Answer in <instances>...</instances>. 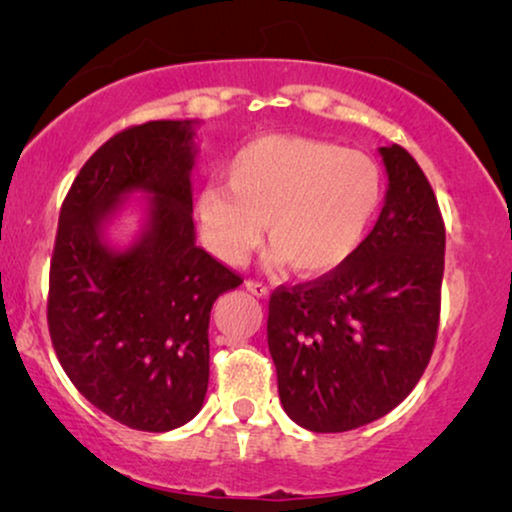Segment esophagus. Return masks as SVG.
<instances>
[{"mask_svg":"<svg viewBox=\"0 0 512 512\" xmlns=\"http://www.w3.org/2000/svg\"><path fill=\"white\" fill-rule=\"evenodd\" d=\"M244 286H247L249 293H254V296H258V298H268L270 296L268 286L261 284V282H254V279H247V282H244Z\"/></svg>","mask_w":512,"mask_h":512,"instance_id":"34e87169","label":"esophagus"}]
</instances>
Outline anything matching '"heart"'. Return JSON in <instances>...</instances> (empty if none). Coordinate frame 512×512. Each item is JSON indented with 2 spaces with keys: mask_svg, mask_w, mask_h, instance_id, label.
Wrapping results in <instances>:
<instances>
[{
  "mask_svg": "<svg viewBox=\"0 0 512 512\" xmlns=\"http://www.w3.org/2000/svg\"><path fill=\"white\" fill-rule=\"evenodd\" d=\"M382 205V172L363 151L305 135H261L226 165V184L207 181L195 195L202 242L226 265H242L272 240V268L293 263L317 277L345 265Z\"/></svg>",
  "mask_w": 512,
  "mask_h": 512,
  "instance_id": "b5f03b06",
  "label": "heart"
}]
</instances>
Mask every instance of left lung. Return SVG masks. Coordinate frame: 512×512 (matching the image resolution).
Instances as JSON below:
<instances>
[{"mask_svg":"<svg viewBox=\"0 0 512 512\" xmlns=\"http://www.w3.org/2000/svg\"><path fill=\"white\" fill-rule=\"evenodd\" d=\"M387 193L345 265L270 296L268 347L284 412L314 433L375 422L415 389L440 317L445 226L422 167L380 149Z\"/></svg>","mask_w":512,"mask_h":512,"instance_id":"obj_1","label":"left lung"}]
</instances>
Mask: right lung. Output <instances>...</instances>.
I'll list each match as a JSON object with an SVG mask.
<instances>
[{
	"label": "right lung",
	"mask_w": 512,
	"mask_h": 512,
	"mask_svg": "<svg viewBox=\"0 0 512 512\" xmlns=\"http://www.w3.org/2000/svg\"><path fill=\"white\" fill-rule=\"evenodd\" d=\"M198 121L118 132L74 179L60 209L48 331L74 387L137 431L198 415L209 382V314L242 279L195 244L191 172ZM145 200L140 230L116 245L125 201Z\"/></svg>",
	"instance_id": "add662e5"
}]
</instances>
